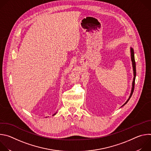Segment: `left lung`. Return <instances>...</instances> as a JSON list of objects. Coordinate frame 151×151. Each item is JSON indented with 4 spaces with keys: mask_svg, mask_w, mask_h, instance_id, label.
<instances>
[{
    "mask_svg": "<svg viewBox=\"0 0 151 151\" xmlns=\"http://www.w3.org/2000/svg\"><path fill=\"white\" fill-rule=\"evenodd\" d=\"M130 52H131V58H132V65H133V73H134V78H133V83H132V91H131V94L130 97H129L128 99L127 100V101L122 106H124L128 101V100H130V99L131 98L133 91H134V85H135V79H136V62H135V59H134V50L132 48H130Z\"/></svg>",
    "mask_w": 151,
    "mask_h": 151,
    "instance_id": "obj_1",
    "label": "left lung"
}]
</instances>
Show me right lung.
I'll use <instances>...</instances> for the list:
<instances>
[{"label": "right lung", "mask_w": 151, "mask_h": 151, "mask_svg": "<svg viewBox=\"0 0 151 151\" xmlns=\"http://www.w3.org/2000/svg\"><path fill=\"white\" fill-rule=\"evenodd\" d=\"M55 114H54V115H55Z\"/></svg>", "instance_id": "add662e5"}]
</instances>
